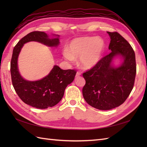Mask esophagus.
<instances>
[{
	"label": "esophagus",
	"mask_w": 147,
	"mask_h": 147,
	"mask_svg": "<svg viewBox=\"0 0 147 147\" xmlns=\"http://www.w3.org/2000/svg\"><path fill=\"white\" fill-rule=\"evenodd\" d=\"M80 75H81V73H80V72H77V74H76V77H79Z\"/></svg>",
	"instance_id": "1"
}]
</instances>
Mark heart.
Returning <instances> with one entry per match:
<instances>
[{"mask_svg":"<svg viewBox=\"0 0 147 147\" xmlns=\"http://www.w3.org/2000/svg\"><path fill=\"white\" fill-rule=\"evenodd\" d=\"M105 49V43L99 37H84L73 39L63 55L70 62L78 58L80 66L84 69H91L98 64Z\"/></svg>","mask_w":147,"mask_h":147,"instance_id":"heart-1","label":"heart"}]
</instances>
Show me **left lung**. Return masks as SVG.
I'll use <instances>...</instances> for the list:
<instances>
[{
	"mask_svg": "<svg viewBox=\"0 0 147 147\" xmlns=\"http://www.w3.org/2000/svg\"><path fill=\"white\" fill-rule=\"evenodd\" d=\"M107 32L110 37L111 53L83 74L86 80L82 90L84 100L101 110L117 107L126 100L134 86L136 74L135 53L130 44L118 32ZM117 57L122 63L115 66L113 61Z\"/></svg>",
	"mask_w": 147,
	"mask_h": 147,
	"instance_id": "8db88e82",
	"label": "left lung"
}]
</instances>
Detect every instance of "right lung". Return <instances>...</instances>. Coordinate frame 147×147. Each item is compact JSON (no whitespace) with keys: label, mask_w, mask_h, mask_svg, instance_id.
Listing matches in <instances>:
<instances>
[{"label":"right lung","mask_w":147,"mask_h":147,"mask_svg":"<svg viewBox=\"0 0 147 147\" xmlns=\"http://www.w3.org/2000/svg\"><path fill=\"white\" fill-rule=\"evenodd\" d=\"M52 35L53 37H50L48 34L40 31L26 35L13 49L11 60V80L17 94L25 104L40 109L52 107L58 104L64 96L65 89L74 81L77 73L74 70H63L55 65L47 76L38 80H27L21 75L18 59L24 44L37 42L49 47H57L60 43L59 35Z\"/></svg>","instance_id":"1"}]
</instances>
